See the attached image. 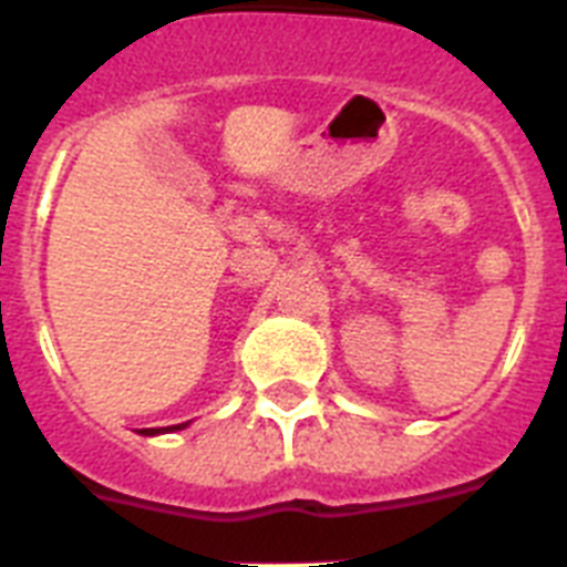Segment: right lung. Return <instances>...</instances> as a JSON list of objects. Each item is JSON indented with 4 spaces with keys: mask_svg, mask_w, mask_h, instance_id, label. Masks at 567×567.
Instances as JSON below:
<instances>
[{
    "mask_svg": "<svg viewBox=\"0 0 567 567\" xmlns=\"http://www.w3.org/2000/svg\"><path fill=\"white\" fill-rule=\"evenodd\" d=\"M179 427H186V422L183 425H172V427H142V434H159V431H179Z\"/></svg>",
    "mask_w": 567,
    "mask_h": 567,
    "instance_id": "1",
    "label": "right lung"
}]
</instances>
